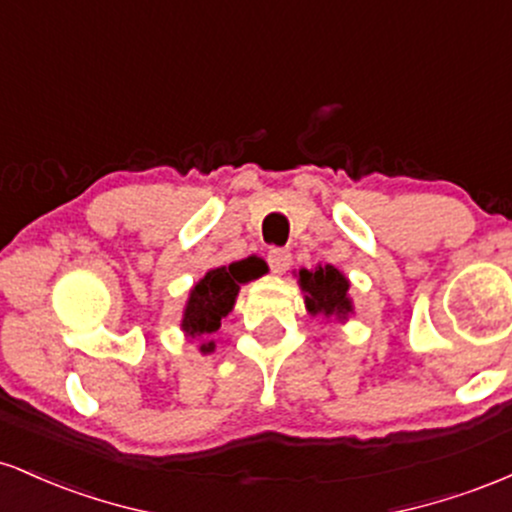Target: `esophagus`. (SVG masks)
<instances>
[{
    "mask_svg": "<svg viewBox=\"0 0 512 512\" xmlns=\"http://www.w3.org/2000/svg\"><path fill=\"white\" fill-rule=\"evenodd\" d=\"M269 267H272L274 274H284L291 267V252L284 248L269 250Z\"/></svg>",
    "mask_w": 512,
    "mask_h": 512,
    "instance_id": "1",
    "label": "esophagus"
}]
</instances>
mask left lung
Listing matches in <instances>:
<instances>
[{"label": "left lung", "mask_w": 512, "mask_h": 512, "mask_svg": "<svg viewBox=\"0 0 512 512\" xmlns=\"http://www.w3.org/2000/svg\"><path fill=\"white\" fill-rule=\"evenodd\" d=\"M298 286L308 315L344 322L354 315V301L349 296L351 281L334 264H317L315 269H298Z\"/></svg>", "instance_id": "8db88e82"}]
</instances>
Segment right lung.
Wrapping results in <instances>:
<instances>
[{"label": "right lung", "mask_w": 512, "mask_h": 512, "mask_svg": "<svg viewBox=\"0 0 512 512\" xmlns=\"http://www.w3.org/2000/svg\"><path fill=\"white\" fill-rule=\"evenodd\" d=\"M267 274V264L260 257H245L231 262L228 267L209 269L202 279L190 289L185 308H182L180 330L190 342H197L199 354H211L216 349L214 332L221 327V320L236 305L240 286L260 279Z\"/></svg>", "instance_id": "1"}]
</instances>
